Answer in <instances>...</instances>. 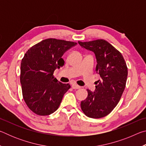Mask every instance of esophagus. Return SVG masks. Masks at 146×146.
<instances>
[{
	"mask_svg": "<svg viewBox=\"0 0 146 146\" xmlns=\"http://www.w3.org/2000/svg\"><path fill=\"white\" fill-rule=\"evenodd\" d=\"M81 87L80 86H79L78 85L76 84H72V88L73 89H80Z\"/></svg>",
	"mask_w": 146,
	"mask_h": 146,
	"instance_id": "esophagus-1",
	"label": "esophagus"
}]
</instances>
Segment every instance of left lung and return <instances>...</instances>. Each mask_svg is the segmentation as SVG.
I'll use <instances>...</instances> for the list:
<instances>
[{
    "label": "left lung",
    "instance_id": "left-lung-1",
    "mask_svg": "<svg viewBox=\"0 0 146 146\" xmlns=\"http://www.w3.org/2000/svg\"><path fill=\"white\" fill-rule=\"evenodd\" d=\"M78 44L95 53L96 71L101 77L95 91L87 90L88 97L81 102V109L88 117L102 118L112 111L122 97L127 77L126 63L120 51L104 39Z\"/></svg>",
    "mask_w": 146,
    "mask_h": 146
}]
</instances>
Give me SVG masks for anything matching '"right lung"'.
I'll list each match as a JSON object with an SVG mask.
<instances>
[{
    "label": "right lung",
    "instance_id": "1",
    "mask_svg": "<svg viewBox=\"0 0 146 146\" xmlns=\"http://www.w3.org/2000/svg\"><path fill=\"white\" fill-rule=\"evenodd\" d=\"M76 44L47 38L29 48L22 59L20 79L23 98L35 114L46 116L55 112L71 88L56 80L53 73L64 65V53Z\"/></svg>",
    "mask_w": 146,
    "mask_h": 146
}]
</instances>
